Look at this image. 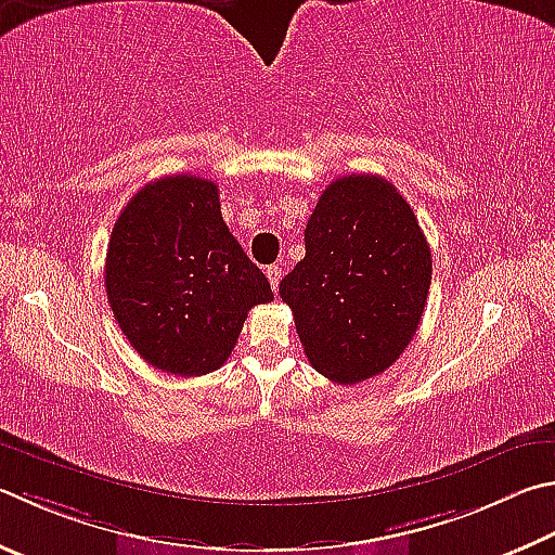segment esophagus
<instances>
[{
  "label": "esophagus",
  "instance_id": "1",
  "mask_svg": "<svg viewBox=\"0 0 555 555\" xmlns=\"http://www.w3.org/2000/svg\"><path fill=\"white\" fill-rule=\"evenodd\" d=\"M267 279H269V284H271V291H274V294H276L279 281H281V267L279 264L267 267Z\"/></svg>",
  "mask_w": 555,
  "mask_h": 555
}]
</instances>
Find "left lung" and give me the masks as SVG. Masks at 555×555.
<instances>
[{
	"instance_id": "left-lung-1",
	"label": "left lung",
	"mask_w": 555,
	"mask_h": 555,
	"mask_svg": "<svg viewBox=\"0 0 555 555\" xmlns=\"http://www.w3.org/2000/svg\"><path fill=\"white\" fill-rule=\"evenodd\" d=\"M431 251L388 179L339 177L306 225V257L281 279L310 366L354 386L383 374L417 332Z\"/></svg>"
}]
</instances>
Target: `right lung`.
<instances>
[{"label": "right lung", "mask_w": 555, "mask_h": 555, "mask_svg": "<svg viewBox=\"0 0 555 555\" xmlns=\"http://www.w3.org/2000/svg\"><path fill=\"white\" fill-rule=\"evenodd\" d=\"M104 281L130 347L175 376L223 366L247 312L274 300L220 216L218 186L194 175L150 181L128 201L108 240Z\"/></svg>", "instance_id": "right-lung-1"}]
</instances>
